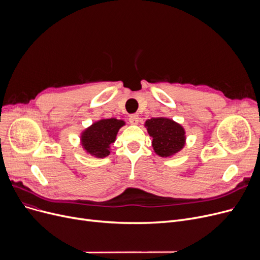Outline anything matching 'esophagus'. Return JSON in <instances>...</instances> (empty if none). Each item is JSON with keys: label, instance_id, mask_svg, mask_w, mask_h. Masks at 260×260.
Masks as SVG:
<instances>
[{"label": "esophagus", "instance_id": "obj_1", "mask_svg": "<svg viewBox=\"0 0 260 260\" xmlns=\"http://www.w3.org/2000/svg\"><path fill=\"white\" fill-rule=\"evenodd\" d=\"M139 116L138 115H136V114H134V115H131L129 116V118H128V120H129V123L131 124H133V125H136V124H138V122H139Z\"/></svg>", "mask_w": 260, "mask_h": 260}]
</instances>
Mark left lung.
<instances>
[{"label": "left lung", "mask_w": 260, "mask_h": 260, "mask_svg": "<svg viewBox=\"0 0 260 260\" xmlns=\"http://www.w3.org/2000/svg\"><path fill=\"white\" fill-rule=\"evenodd\" d=\"M156 154L169 157L179 152L184 145L183 127L168 118H152L145 122Z\"/></svg>", "instance_id": "obj_1"}]
</instances>
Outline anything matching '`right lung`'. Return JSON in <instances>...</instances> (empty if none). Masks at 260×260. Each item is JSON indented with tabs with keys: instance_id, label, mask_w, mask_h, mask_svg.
<instances>
[{
	"instance_id": "1",
	"label": "right lung",
	"mask_w": 260,
	"mask_h": 260,
	"mask_svg": "<svg viewBox=\"0 0 260 260\" xmlns=\"http://www.w3.org/2000/svg\"><path fill=\"white\" fill-rule=\"evenodd\" d=\"M124 122L117 119H102L82 133L81 141L85 151L91 156L104 158L109 155V145L115 142L116 136Z\"/></svg>"
}]
</instances>
